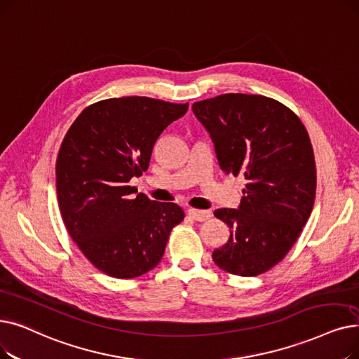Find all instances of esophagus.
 <instances>
[{"mask_svg": "<svg viewBox=\"0 0 359 359\" xmlns=\"http://www.w3.org/2000/svg\"><path fill=\"white\" fill-rule=\"evenodd\" d=\"M188 214L196 222H205L212 215L211 211H202V210H194V208L188 210Z\"/></svg>", "mask_w": 359, "mask_h": 359, "instance_id": "obj_1", "label": "esophagus"}]
</instances>
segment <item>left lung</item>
<instances>
[{
  "mask_svg": "<svg viewBox=\"0 0 359 359\" xmlns=\"http://www.w3.org/2000/svg\"><path fill=\"white\" fill-rule=\"evenodd\" d=\"M210 133L220 168L246 182L238 210L214 215L230 238L212 252L227 273L252 277L282 261L299 238L316 199V161L302 121L282 102L224 93L192 105Z\"/></svg>",
  "mask_w": 359,
  "mask_h": 359,
  "instance_id": "obj_1",
  "label": "left lung"
}]
</instances>
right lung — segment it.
I'll list each match as a JSON object with an SVG mask.
<instances>
[{"label":"right lung","instance_id":"right-lung-1","mask_svg":"<svg viewBox=\"0 0 359 359\" xmlns=\"http://www.w3.org/2000/svg\"><path fill=\"white\" fill-rule=\"evenodd\" d=\"M188 107L148 97L104 100L86 107L63 139L58 207L72 239L108 276L133 278L152 270L184 218L179 205L136 195L129 182L148 170L158 136Z\"/></svg>","mask_w":359,"mask_h":359}]
</instances>
